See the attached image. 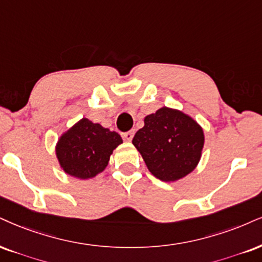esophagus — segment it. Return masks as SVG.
I'll use <instances>...</instances> for the list:
<instances>
[{
	"label": "esophagus",
	"mask_w": 262,
	"mask_h": 262,
	"mask_svg": "<svg viewBox=\"0 0 262 262\" xmlns=\"http://www.w3.org/2000/svg\"><path fill=\"white\" fill-rule=\"evenodd\" d=\"M132 137H134V131H127L122 134V138L127 142H130L132 140Z\"/></svg>",
	"instance_id": "34e87169"
}]
</instances>
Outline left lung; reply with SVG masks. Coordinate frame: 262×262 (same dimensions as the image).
Returning a JSON list of instances; mask_svg holds the SVG:
<instances>
[{
	"label": "left lung",
	"mask_w": 262,
	"mask_h": 262,
	"mask_svg": "<svg viewBox=\"0 0 262 262\" xmlns=\"http://www.w3.org/2000/svg\"><path fill=\"white\" fill-rule=\"evenodd\" d=\"M151 173L170 182L194 170L202 156V127L179 111L164 108L144 118V126L132 140Z\"/></svg>",
	"instance_id": "left-lung-1"
}]
</instances>
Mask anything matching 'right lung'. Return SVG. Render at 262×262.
<instances>
[{
  "mask_svg": "<svg viewBox=\"0 0 262 262\" xmlns=\"http://www.w3.org/2000/svg\"><path fill=\"white\" fill-rule=\"evenodd\" d=\"M120 143L118 132L83 118L59 138L57 158L67 173L91 179L105 169L113 150Z\"/></svg>",
  "mask_w": 262,
  "mask_h": 262,
  "instance_id": "1",
  "label": "right lung"
}]
</instances>
